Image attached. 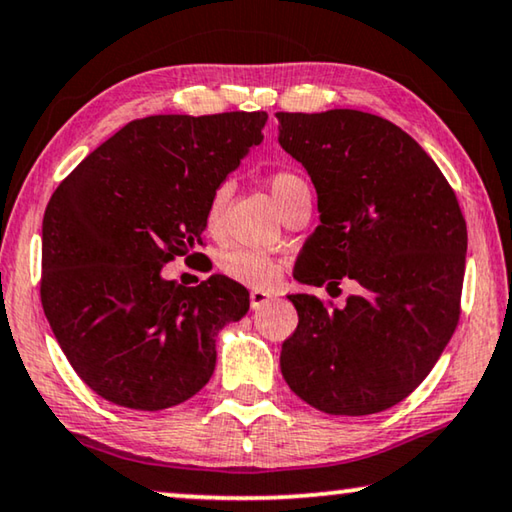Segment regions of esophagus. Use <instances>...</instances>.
Wrapping results in <instances>:
<instances>
[{"mask_svg": "<svg viewBox=\"0 0 512 512\" xmlns=\"http://www.w3.org/2000/svg\"><path fill=\"white\" fill-rule=\"evenodd\" d=\"M274 300V297L267 293V290H251V295H249V302H251V309L254 311H258V309H263L265 304H270Z\"/></svg>", "mask_w": 512, "mask_h": 512, "instance_id": "esophagus-1", "label": "esophagus"}]
</instances>
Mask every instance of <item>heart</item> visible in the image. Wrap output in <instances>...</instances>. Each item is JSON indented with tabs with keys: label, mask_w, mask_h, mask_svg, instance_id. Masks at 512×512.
<instances>
[{
	"label": "heart",
	"mask_w": 512,
	"mask_h": 512,
	"mask_svg": "<svg viewBox=\"0 0 512 512\" xmlns=\"http://www.w3.org/2000/svg\"><path fill=\"white\" fill-rule=\"evenodd\" d=\"M267 185H270L274 201H277L281 208L283 203L290 199V194L306 185V180L302 176L293 174V171H277V174H272L270 180H267ZM229 194H231L229 183H219L215 187V192L210 194V201L206 206L208 231H217L219 224H222V215H224L226 201H229ZM219 270H222L224 277H229L235 283H242V286L247 288L265 290V288H272L274 283L279 281L281 263L277 258L263 254V251L233 247L219 256Z\"/></svg>",
	"instance_id": "obj_1"
}]
</instances>
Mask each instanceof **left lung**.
Returning <instances> with one entry per match:
<instances>
[{
    "instance_id": "8db88e82",
    "label": "left lung",
    "mask_w": 512,
    "mask_h": 512,
    "mask_svg": "<svg viewBox=\"0 0 512 512\" xmlns=\"http://www.w3.org/2000/svg\"><path fill=\"white\" fill-rule=\"evenodd\" d=\"M279 144L309 171L320 226L295 279L357 281L336 309L290 295L297 329L281 373L304 403L336 416L398 405L426 380L458 327L467 224L442 171L382 116L277 112Z\"/></svg>"
}]
</instances>
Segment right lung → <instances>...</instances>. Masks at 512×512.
Here are the masks:
<instances>
[{"label": "right lung", "instance_id": "add662e5", "mask_svg": "<svg viewBox=\"0 0 512 512\" xmlns=\"http://www.w3.org/2000/svg\"><path fill=\"white\" fill-rule=\"evenodd\" d=\"M265 112L130 121L54 190L43 217L41 302L70 366L109 403L157 412L215 371L219 329L249 311L212 274L185 288L162 267L201 245L219 183L263 141Z\"/></svg>", "mask_w": 512, "mask_h": 512}]
</instances>
